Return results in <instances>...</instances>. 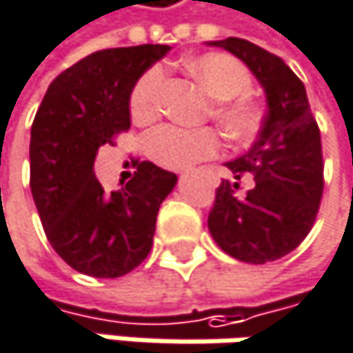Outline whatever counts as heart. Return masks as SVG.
Here are the masks:
<instances>
[{"label":"heart","mask_w":353,"mask_h":353,"mask_svg":"<svg viewBox=\"0 0 353 353\" xmlns=\"http://www.w3.org/2000/svg\"><path fill=\"white\" fill-rule=\"evenodd\" d=\"M186 68L203 84L209 97L215 99L213 117L232 142H248L256 136L263 123L261 109L248 99L252 76L248 68L228 53H205L186 61ZM165 74L159 65L146 70L130 97V111L138 121H150L161 111V92ZM219 136L211 128H180L161 125L146 138V154L167 167L186 169L199 161L219 152Z\"/></svg>","instance_id":"obj_1"}]
</instances>
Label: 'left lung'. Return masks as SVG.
<instances>
[{
  "instance_id": "1",
  "label": "left lung",
  "mask_w": 353,
  "mask_h": 353,
  "mask_svg": "<svg viewBox=\"0 0 353 353\" xmlns=\"http://www.w3.org/2000/svg\"><path fill=\"white\" fill-rule=\"evenodd\" d=\"M207 45L242 59L267 97L259 138L248 152L225 163L236 180L252 175L254 186L238 199V182H223L209 213V232L230 256L265 265L296 250L314 225L323 196L321 132L302 80L281 57L236 37Z\"/></svg>"
}]
</instances>
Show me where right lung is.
<instances>
[{"label":"right lung","mask_w":353,"mask_h":353,"mask_svg":"<svg viewBox=\"0 0 353 353\" xmlns=\"http://www.w3.org/2000/svg\"><path fill=\"white\" fill-rule=\"evenodd\" d=\"M169 45L90 53L47 88L30 128V192L53 250L78 273L113 279L150 252L161 203L178 175L150 161L117 192L94 178L99 146L130 128V94Z\"/></svg>","instance_id":"obj_1"}]
</instances>
